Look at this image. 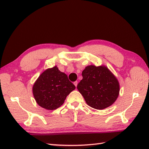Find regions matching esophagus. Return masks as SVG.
Here are the masks:
<instances>
[{"instance_id": "1", "label": "esophagus", "mask_w": 149, "mask_h": 149, "mask_svg": "<svg viewBox=\"0 0 149 149\" xmlns=\"http://www.w3.org/2000/svg\"><path fill=\"white\" fill-rule=\"evenodd\" d=\"M77 84H78L77 81H75V82H74V84L75 86V87H77Z\"/></svg>"}]
</instances>
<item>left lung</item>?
<instances>
[{"instance_id": "8db88e82", "label": "left lung", "mask_w": 149, "mask_h": 149, "mask_svg": "<svg viewBox=\"0 0 149 149\" xmlns=\"http://www.w3.org/2000/svg\"><path fill=\"white\" fill-rule=\"evenodd\" d=\"M82 75L83 79L77 88L88 106L100 110L115 102L119 95V83L106 66L89 65Z\"/></svg>"}]
</instances>
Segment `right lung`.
Segmentation results:
<instances>
[{
	"instance_id": "add662e5",
	"label": "right lung",
	"mask_w": 149,
	"mask_h": 149,
	"mask_svg": "<svg viewBox=\"0 0 149 149\" xmlns=\"http://www.w3.org/2000/svg\"><path fill=\"white\" fill-rule=\"evenodd\" d=\"M75 89L65 73L56 66L44 71L37 79L33 93L37 104L44 109L54 110L64 103L70 93Z\"/></svg>"
}]
</instances>
